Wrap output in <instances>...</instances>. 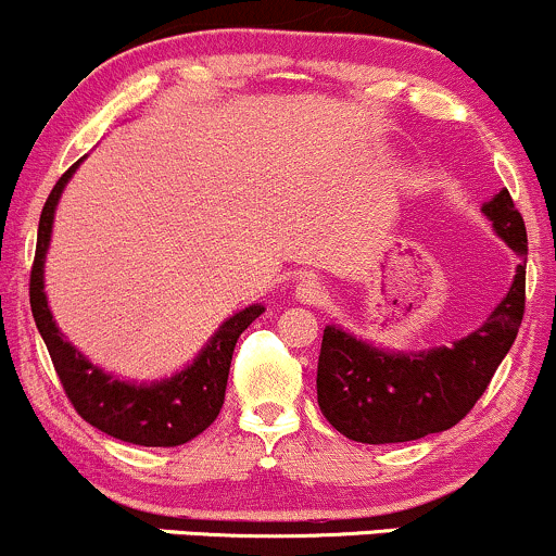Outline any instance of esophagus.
Listing matches in <instances>:
<instances>
[{
  "instance_id": "obj_1",
  "label": "esophagus",
  "mask_w": 556,
  "mask_h": 556,
  "mask_svg": "<svg viewBox=\"0 0 556 556\" xmlns=\"http://www.w3.org/2000/svg\"><path fill=\"white\" fill-rule=\"evenodd\" d=\"M295 298L300 300V303L314 305V303H318V300L324 298V287H321V282H318V279H314V277L300 279V282L295 285Z\"/></svg>"
}]
</instances>
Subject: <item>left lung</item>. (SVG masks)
Segmentation results:
<instances>
[{
    "label": "left lung",
    "mask_w": 556,
    "mask_h": 556,
    "mask_svg": "<svg viewBox=\"0 0 556 556\" xmlns=\"http://www.w3.org/2000/svg\"><path fill=\"white\" fill-rule=\"evenodd\" d=\"M496 238L520 258L507 295L486 321L450 344L392 350L327 324L316 392L324 418L363 444H397L452 429L486 392L518 337L526 308L528 235L507 188L481 206Z\"/></svg>",
    "instance_id": "8db88e82"
}]
</instances>
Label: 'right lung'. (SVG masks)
Returning a JSON list of instances; mask_svg holds the SVG:
<instances>
[{"label": "right lung", "instance_id": "obj_1", "mask_svg": "<svg viewBox=\"0 0 556 556\" xmlns=\"http://www.w3.org/2000/svg\"><path fill=\"white\" fill-rule=\"evenodd\" d=\"M83 159L60 177L38 219L36 258L34 271H30V311H34L38 334L47 342L70 402L93 429L140 446H180L206 431L219 416L225 405L235 342L266 308L261 303H251L248 308L225 318L188 366L162 379L132 381L104 371L93 361H88L56 327L47 290H43V266H47V253L52 245L56 206Z\"/></svg>", "mask_w": 556, "mask_h": 556}]
</instances>
